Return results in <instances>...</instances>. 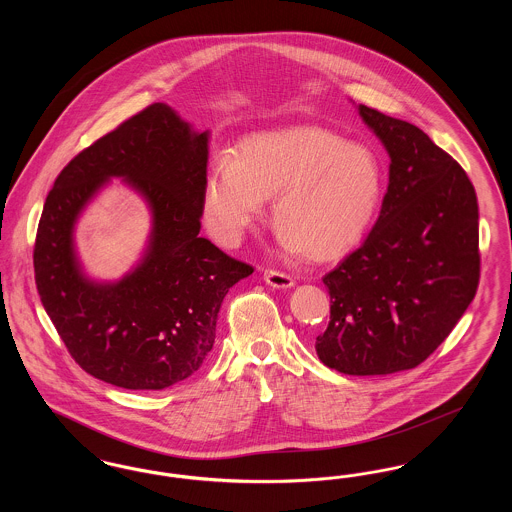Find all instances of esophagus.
Here are the masks:
<instances>
[{
    "label": "esophagus",
    "instance_id": "obj_1",
    "mask_svg": "<svg viewBox=\"0 0 512 512\" xmlns=\"http://www.w3.org/2000/svg\"><path fill=\"white\" fill-rule=\"evenodd\" d=\"M265 282L272 288H278V290H288L292 288L293 278L290 274H284V272H276V270H267L265 272Z\"/></svg>",
    "mask_w": 512,
    "mask_h": 512
}]
</instances>
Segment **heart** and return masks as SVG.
Segmentation results:
<instances>
[{"mask_svg":"<svg viewBox=\"0 0 512 512\" xmlns=\"http://www.w3.org/2000/svg\"><path fill=\"white\" fill-rule=\"evenodd\" d=\"M272 200V220L290 249L332 259L365 236L382 197V169L365 146L318 126L263 132L220 159L203 190V219L238 244Z\"/></svg>","mask_w":512,"mask_h":512,"instance_id":"b5f03b06","label":"heart"}]
</instances>
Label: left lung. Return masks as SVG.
I'll use <instances>...</instances> for the list:
<instances>
[{
  "mask_svg": "<svg viewBox=\"0 0 512 512\" xmlns=\"http://www.w3.org/2000/svg\"><path fill=\"white\" fill-rule=\"evenodd\" d=\"M357 111L390 155V184L363 245L322 278L332 305L315 349L328 368L382 376L426 361L472 303L478 201L461 165L418 126Z\"/></svg>",
  "mask_w": 512,
  "mask_h": 512,
  "instance_id": "obj_1",
  "label": "left lung"
}]
</instances>
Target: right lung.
Wrapping results in <instances>:
<instances>
[{
    "label": "right lung",
    "mask_w": 512,
    "mask_h": 512,
    "mask_svg": "<svg viewBox=\"0 0 512 512\" xmlns=\"http://www.w3.org/2000/svg\"><path fill=\"white\" fill-rule=\"evenodd\" d=\"M209 130L153 103L78 153L49 192L34 245L36 288L74 361L124 390H165L213 349L228 290L253 268L199 238ZM121 177L148 205L139 263L119 281L81 267L73 232L85 207Z\"/></svg>",
    "instance_id": "1"
}]
</instances>
